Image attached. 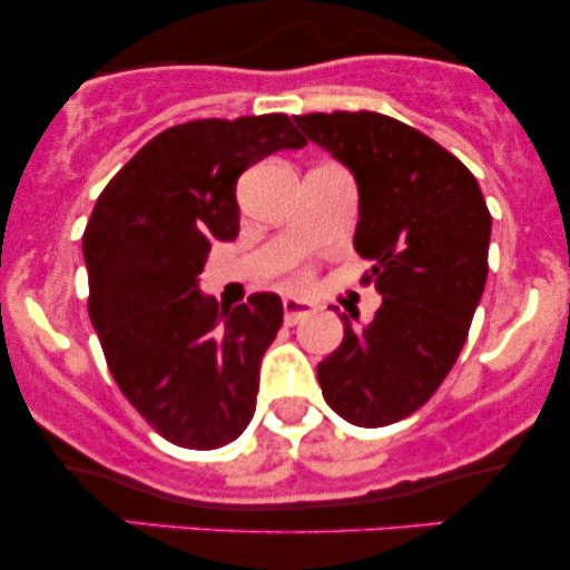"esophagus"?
Segmentation results:
<instances>
[{"instance_id":"obj_1","label":"esophagus","mask_w":570,"mask_h":570,"mask_svg":"<svg viewBox=\"0 0 570 570\" xmlns=\"http://www.w3.org/2000/svg\"><path fill=\"white\" fill-rule=\"evenodd\" d=\"M313 313V305L307 303V299H299V297H284V322L294 326L299 324L303 318H307Z\"/></svg>"}]
</instances>
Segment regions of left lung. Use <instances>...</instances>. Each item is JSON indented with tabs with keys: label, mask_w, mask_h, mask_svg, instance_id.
Instances as JSON below:
<instances>
[{
	"label": "left lung",
	"mask_w": 570,
	"mask_h": 570,
	"mask_svg": "<svg viewBox=\"0 0 570 570\" xmlns=\"http://www.w3.org/2000/svg\"><path fill=\"white\" fill-rule=\"evenodd\" d=\"M353 174V246L383 297L375 318L340 316L345 337L318 364L326 404L353 426L402 421L429 402L466 343L488 278L490 219L469 168L377 112L294 117Z\"/></svg>",
	"instance_id": "8db88e82"
}]
</instances>
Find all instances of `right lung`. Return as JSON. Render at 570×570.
Here are the masks:
<instances>
[{
    "label": "right lung",
    "mask_w": 570,
    "mask_h": 570,
    "mask_svg": "<svg viewBox=\"0 0 570 570\" xmlns=\"http://www.w3.org/2000/svg\"><path fill=\"white\" fill-rule=\"evenodd\" d=\"M305 139L286 115L195 120L144 144L98 195L82 235L90 322L126 399L168 442L214 450L252 421L278 294L225 307L200 292L212 244L235 240V181Z\"/></svg>",
    "instance_id": "1"
}]
</instances>
